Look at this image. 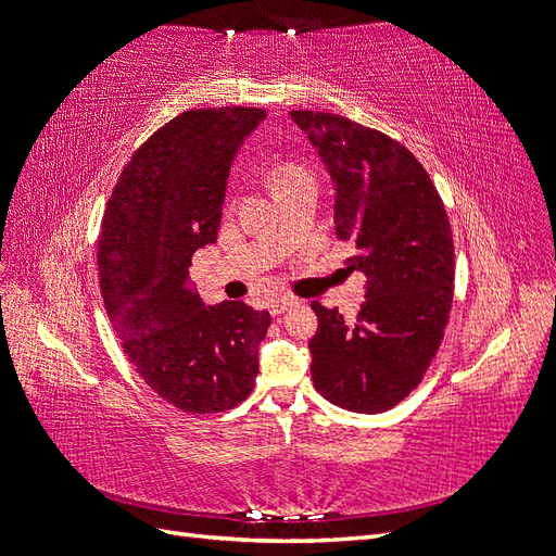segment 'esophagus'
I'll use <instances>...</instances> for the list:
<instances>
[{"label":"esophagus","mask_w":556,"mask_h":556,"mask_svg":"<svg viewBox=\"0 0 556 556\" xmlns=\"http://www.w3.org/2000/svg\"><path fill=\"white\" fill-rule=\"evenodd\" d=\"M299 301L296 299H292V296H280V299H276V301H271V313L274 315H280V313H285V311H290L292 306H296Z\"/></svg>","instance_id":"34e87169"}]
</instances>
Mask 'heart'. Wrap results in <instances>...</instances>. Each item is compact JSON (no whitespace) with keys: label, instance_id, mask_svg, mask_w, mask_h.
<instances>
[{"label":"heart","instance_id":"b5f03b06","mask_svg":"<svg viewBox=\"0 0 556 556\" xmlns=\"http://www.w3.org/2000/svg\"><path fill=\"white\" fill-rule=\"evenodd\" d=\"M306 176H313L306 166H301L296 162H285L274 172V182H276V188H282V185H288L299 178H306Z\"/></svg>","mask_w":556,"mask_h":556}]
</instances>
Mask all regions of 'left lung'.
I'll list each match as a JSON object with an SVG mask.
<instances>
[{"instance_id": "8db88e82", "label": "left lung", "mask_w": 556, "mask_h": 556, "mask_svg": "<svg viewBox=\"0 0 556 556\" xmlns=\"http://www.w3.org/2000/svg\"><path fill=\"white\" fill-rule=\"evenodd\" d=\"M336 185V237L355 245L350 271L366 301L348 325L313 301L308 343L315 390L333 406L382 413L422 382L454 294V243L439 190L406 146L323 111H292Z\"/></svg>"}]
</instances>
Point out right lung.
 I'll return each mask as SVG.
<instances>
[{
	"mask_svg": "<svg viewBox=\"0 0 556 556\" xmlns=\"http://www.w3.org/2000/svg\"><path fill=\"white\" fill-rule=\"evenodd\" d=\"M262 109H194L160 127L123 169L99 233V288L129 362L185 413H223L252 392L271 315L206 306L192 255L215 243L231 162Z\"/></svg>",
	"mask_w": 556,
	"mask_h": 556,
	"instance_id": "add662e5",
	"label": "right lung"
}]
</instances>
